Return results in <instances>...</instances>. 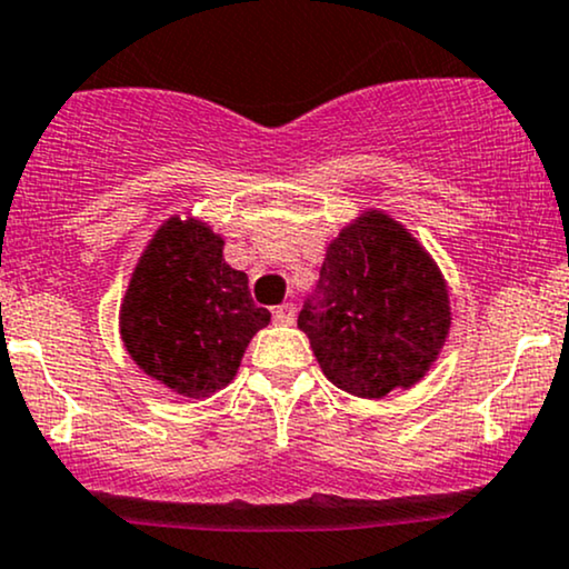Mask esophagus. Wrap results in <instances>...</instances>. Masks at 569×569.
<instances>
[{
  "label": "esophagus",
  "mask_w": 569,
  "mask_h": 569,
  "mask_svg": "<svg viewBox=\"0 0 569 569\" xmlns=\"http://www.w3.org/2000/svg\"><path fill=\"white\" fill-rule=\"evenodd\" d=\"M273 322L277 325H292L296 322V309H292V303H282L273 309Z\"/></svg>",
  "instance_id": "1"
}]
</instances>
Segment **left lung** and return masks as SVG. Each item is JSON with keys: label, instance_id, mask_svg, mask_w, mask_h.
<instances>
[{"label": "left lung", "instance_id": "1", "mask_svg": "<svg viewBox=\"0 0 569 569\" xmlns=\"http://www.w3.org/2000/svg\"><path fill=\"white\" fill-rule=\"evenodd\" d=\"M298 328L338 389L385 398L438 360L451 328L449 287L406 226L368 209L328 244Z\"/></svg>", "mask_w": 569, "mask_h": 569}]
</instances>
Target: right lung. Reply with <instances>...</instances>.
<instances>
[{"label":"right lung","instance_id":"right-lung-1","mask_svg":"<svg viewBox=\"0 0 569 569\" xmlns=\"http://www.w3.org/2000/svg\"><path fill=\"white\" fill-rule=\"evenodd\" d=\"M222 247L226 239L207 222L169 217L147 241L120 303L126 352L184 398H209L231 385L252 336L271 322Z\"/></svg>","mask_w":569,"mask_h":569}]
</instances>
